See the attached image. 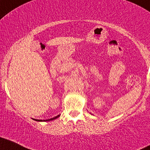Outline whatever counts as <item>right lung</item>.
<instances>
[{
    "instance_id": "add662e5",
    "label": "right lung",
    "mask_w": 150,
    "mask_h": 150,
    "mask_svg": "<svg viewBox=\"0 0 150 150\" xmlns=\"http://www.w3.org/2000/svg\"><path fill=\"white\" fill-rule=\"evenodd\" d=\"M60 116V115H57V116H56V117H53V118H51V119H48V120H35V121H40V122H42V121H50V120H55V119H56V118H57L58 117ZM34 120V119H33Z\"/></svg>"
}]
</instances>
